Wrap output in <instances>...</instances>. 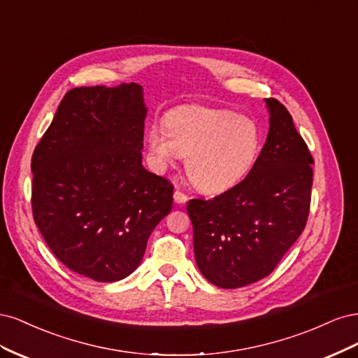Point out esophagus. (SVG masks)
<instances>
[{
    "mask_svg": "<svg viewBox=\"0 0 358 358\" xmlns=\"http://www.w3.org/2000/svg\"><path fill=\"white\" fill-rule=\"evenodd\" d=\"M173 199H175V201H176L178 204H185V203L188 201V197H187L185 194H183L180 189H178V188H176L175 194H173Z\"/></svg>",
    "mask_w": 358,
    "mask_h": 358,
    "instance_id": "esophagus-1",
    "label": "esophagus"
}]
</instances>
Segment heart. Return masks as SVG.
I'll list each match as a JSON object with an SVG mask.
<instances>
[{
  "label": "heart",
  "instance_id": "1",
  "mask_svg": "<svg viewBox=\"0 0 358 358\" xmlns=\"http://www.w3.org/2000/svg\"><path fill=\"white\" fill-rule=\"evenodd\" d=\"M263 134L255 119L206 106H183L166 116V128L150 127L148 148L164 169L187 157L189 180L206 194H220L242 182L262 152Z\"/></svg>",
  "mask_w": 358,
  "mask_h": 358
}]
</instances>
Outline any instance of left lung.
<instances>
[{"label": "left lung", "instance_id": "left-lung-1", "mask_svg": "<svg viewBox=\"0 0 358 358\" xmlns=\"http://www.w3.org/2000/svg\"><path fill=\"white\" fill-rule=\"evenodd\" d=\"M264 101L268 133L254 169L221 196L187 204L197 267L220 288L268 276L308 221L313 159L285 107Z\"/></svg>", "mask_w": 358, "mask_h": 358}]
</instances>
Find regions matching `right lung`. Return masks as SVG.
<instances>
[{"mask_svg": "<svg viewBox=\"0 0 358 358\" xmlns=\"http://www.w3.org/2000/svg\"><path fill=\"white\" fill-rule=\"evenodd\" d=\"M146 115L137 83L74 88L32 154V215L43 239L96 282L131 275L171 210L173 185L142 164Z\"/></svg>", "mask_w": 358, "mask_h": 358, "instance_id": "obj_1", "label": "right lung"}]
</instances>
